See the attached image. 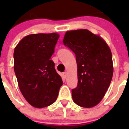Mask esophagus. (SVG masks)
Segmentation results:
<instances>
[{
	"label": "esophagus",
	"instance_id": "1",
	"mask_svg": "<svg viewBox=\"0 0 129 129\" xmlns=\"http://www.w3.org/2000/svg\"><path fill=\"white\" fill-rule=\"evenodd\" d=\"M62 76H63V77H64V78H67V73L66 72H63L62 73Z\"/></svg>",
	"mask_w": 129,
	"mask_h": 129
}]
</instances>
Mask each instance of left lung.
Returning <instances> with one entry per match:
<instances>
[{"instance_id":"left-lung-1","label":"left lung","mask_w":129,"mask_h":129,"mask_svg":"<svg viewBox=\"0 0 129 129\" xmlns=\"http://www.w3.org/2000/svg\"><path fill=\"white\" fill-rule=\"evenodd\" d=\"M63 43L74 52L77 64V86L72 90L77 105L91 108L102 100L113 76L110 49L100 35L88 29L67 31Z\"/></svg>"}]
</instances>
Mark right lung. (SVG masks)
<instances>
[{
	"label": "right lung",
	"mask_w": 129,
	"mask_h": 129,
	"mask_svg": "<svg viewBox=\"0 0 129 129\" xmlns=\"http://www.w3.org/2000/svg\"><path fill=\"white\" fill-rule=\"evenodd\" d=\"M59 35L56 33L28 35L15 48L14 71L19 89L35 108L50 105L62 85L51 57Z\"/></svg>",
	"instance_id": "add662e5"
}]
</instances>
